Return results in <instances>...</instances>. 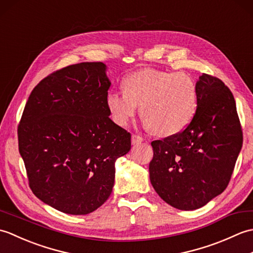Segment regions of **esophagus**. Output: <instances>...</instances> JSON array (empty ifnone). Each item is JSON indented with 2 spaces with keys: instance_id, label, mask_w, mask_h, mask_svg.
<instances>
[{
  "instance_id": "1",
  "label": "esophagus",
  "mask_w": 253,
  "mask_h": 253,
  "mask_svg": "<svg viewBox=\"0 0 253 253\" xmlns=\"http://www.w3.org/2000/svg\"><path fill=\"white\" fill-rule=\"evenodd\" d=\"M142 141H143V138H142V137L138 136V135H135V133H133V135L131 136V143H132V144L141 143Z\"/></svg>"
}]
</instances>
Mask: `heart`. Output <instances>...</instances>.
<instances>
[{
  "mask_svg": "<svg viewBox=\"0 0 253 253\" xmlns=\"http://www.w3.org/2000/svg\"><path fill=\"white\" fill-rule=\"evenodd\" d=\"M124 92L110 91L106 107L112 121L126 126L137 105L144 125L155 135L168 137L189 126L198 109L196 80L182 72L142 69L123 80Z\"/></svg>",
  "mask_w": 253,
  "mask_h": 253,
  "instance_id": "heart-1",
  "label": "heart"
}]
</instances>
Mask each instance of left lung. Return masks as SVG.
Segmentation results:
<instances>
[{"instance_id":"left-lung-1","label":"left lung","mask_w":253,"mask_h":253,"mask_svg":"<svg viewBox=\"0 0 253 253\" xmlns=\"http://www.w3.org/2000/svg\"><path fill=\"white\" fill-rule=\"evenodd\" d=\"M198 109L186 129L151 142L150 180L169 206L196 210L222 193L243 147L236 102L227 85L211 75L197 82Z\"/></svg>"}]
</instances>
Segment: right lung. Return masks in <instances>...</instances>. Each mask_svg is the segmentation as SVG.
I'll use <instances>...</instances> for the list:
<instances>
[{
    "instance_id": "right-lung-1",
    "label": "right lung",
    "mask_w": 253,
    "mask_h": 253,
    "mask_svg": "<svg viewBox=\"0 0 253 253\" xmlns=\"http://www.w3.org/2000/svg\"><path fill=\"white\" fill-rule=\"evenodd\" d=\"M111 83L101 62L47 75L28 98L17 128L30 189L58 211L84 215L110 197L115 161L130 150V132L110 118Z\"/></svg>"
}]
</instances>
